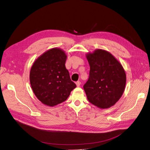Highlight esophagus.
<instances>
[{
	"mask_svg": "<svg viewBox=\"0 0 150 150\" xmlns=\"http://www.w3.org/2000/svg\"><path fill=\"white\" fill-rule=\"evenodd\" d=\"M76 85H77V86H78V87H79V86H81V82H80V81H77V82L76 83Z\"/></svg>",
	"mask_w": 150,
	"mask_h": 150,
	"instance_id": "esophagus-1",
	"label": "esophagus"
}]
</instances>
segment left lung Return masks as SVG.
Here are the masks:
<instances>
[{
	"label": "left lung",
	"instance_id": "8db88e82",
	"mask_svg": "<svg viewBox=\"0 0 150 150\" xmlns=\"http://www.w3.org/2000/svg\"><path fill=\"white\" fill-rule=\"evenodd\" d=\"M87 59L89 76L83 88L88 101L98 108H110L124 92L126 78L123 67L112 54L102 49L88 54Z\"/></svg>",
	"mask_w": 150,
	"mask_h": 150
}]
</instances>
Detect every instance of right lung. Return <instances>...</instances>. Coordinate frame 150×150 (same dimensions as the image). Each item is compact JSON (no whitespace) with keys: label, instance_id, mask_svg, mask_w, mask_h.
Returning <instances> with one entry per match:
<instances>
[{"label":"right lung","instance_id":"1","mask_svg":"<svg viewBox=\"0 0 150 150\" xmlns=\"http://www.w3.org/2000/svg\"><path fill=\"white\" fill-rule=\"evenodd\" d=\"M66 57L61 49L53 48L36 59L31 67L32 89L39 100L47 106L65 101L76 87L66 68Z\"/></svg>","mask_w":150,"mask_h":150}]
</instances>
